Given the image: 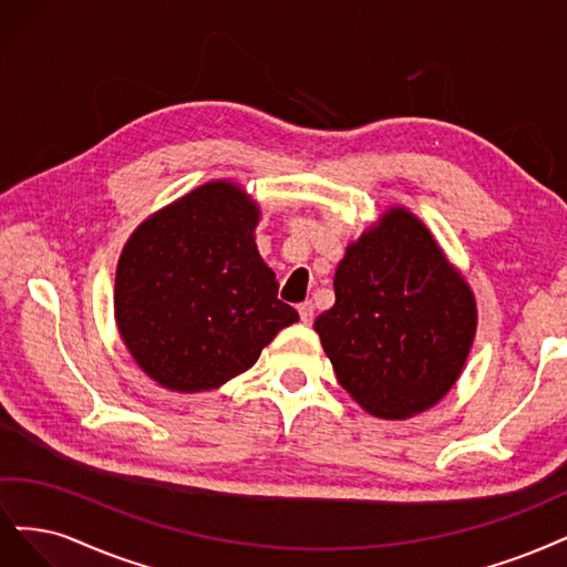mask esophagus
<instances>
[{
	"instance_id": "esophagus-1",
	"label": "esophagus",
	"mask_w": 567,
	"mask_h": 567,
	"mask_svg": "<svg viewBox=\"0 0 567 567\" xmlns=\"http://www.w3.org/2000/svg\"><path fill=\"white\" fill-rule=\"evenodd\" d=\"M297 310H299V316H301V322H306V324H310L313 322V301H303V303H299L297 306Z\"/></svg>"
}]
</instances>
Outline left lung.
<instances>
[{"mask_svg":"<svg viewBox=\"0 0 567 567\" xmlns=\"http://www.w3.org/2000/svg\"><path fill=\"white\" fill-rule=\"evenodd\" d=\"M334 295L313 327L362 410L408 419L454 386L476 337V299L412 212L386 209L346 247Z\"/></svg>","mask_w":567,"mask_h":567,"instance_id":"obj_1","label":"left lung"}]
</instances>
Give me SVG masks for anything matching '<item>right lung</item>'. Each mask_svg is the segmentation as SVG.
Returning a JSON list of instances; mask_svg holds the SVG:
<instances>
[{
  "mask_svg": "<svg viewBox=\"0 0 567 567\" xmlns=\"http://www.w3.org/2000/svg\"><path fill=\"white\" fill-rule=\"evenodd\" d=\"M259 205L233 181H209L148 216L115 276L117 330L138 368L178 393L247 372L299 320L254 243Z\"/></svg>",
  "mask_w": 567,
  "mask_h": 567,
  "instance_id": "1",
  "label": "right lung"
}]
</instances>
